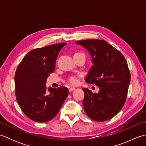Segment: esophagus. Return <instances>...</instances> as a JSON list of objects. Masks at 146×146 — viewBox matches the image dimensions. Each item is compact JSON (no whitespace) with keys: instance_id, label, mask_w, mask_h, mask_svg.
I'll use <instances>...</instances> for the list:
<instances>
[{"instance_id":"obj_1","label":"esophagus","mask_w":146,"mask_h":146,"mask_svg":"<svg viewBox=\"0 0 146 146\" xmlns=\"http://www.w3.org/2000/svg\"><path fill=\"white\" fill-rule=\"evenodd\" d=\"M75 90V87H70V88H69V91L70 92H72V91H73V90Z\"/></svg>"}]
</instances>
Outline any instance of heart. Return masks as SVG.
Instances as JSON below:
<instances>
[{"label": "heart", "instance_id": "obj_1", "mask_svg": "<svg viewBox=\"0 0 146 146\" xmlns=\"http://www.w3.org/2000/svg\"><path fill=\"white\" fill-rule=\"evenodd\" d=\"M76 54H83V55H84V54L82 53V52H76V53L75 54V55H76ZM70 82L71 83V84L76 85V84H77V83H78V80H77L75 78V77H72V78H71L70 79Z\"/></svg>", "mask_w": 146, "mask_h": 146}]
</instances>
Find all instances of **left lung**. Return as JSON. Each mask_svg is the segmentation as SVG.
Instances as JSON below:
<instances>
[{
    "instance_id": "1",
    "label": "left lung",
    "mask_w": 146,
    "mask_h": 146,
    "mask_svg": "<svg viewBox=\"0 0 146 146\" xmlns=\"http://www.w3.org/2000/svg\"><path fill=\"white\" fill-rule=\"evenodd\" d=\"M87 50L93 66L85 81L100 88L97 94L83 88V105L91 119L103 122L122 109L127 95L131 74L123 54L104 40L86 39L76 42Z\"/></svg>"
}]
</instances>
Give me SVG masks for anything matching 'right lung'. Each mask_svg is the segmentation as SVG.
I'll return each instance as SVG.
<instances>
[{"label": "right lung", "instance_id": "right-lung-1", "mask_svg": "<svg viewBox=\"0 0 146 146\" xmlns=\"http://www.w3.org/2000/svg\"><path fill=\"white\" fill-rule=\"evenodd\" d=\"M66 43H58L29 51L17 68L15 93L19 106L31 120L46 122L60 111L68 95L64 86L46 88V79L55 69L59 52ZM50 94H48V92Z\"/></svg>", "mask_w": 146, "mask_h": 146}]
</instances>
